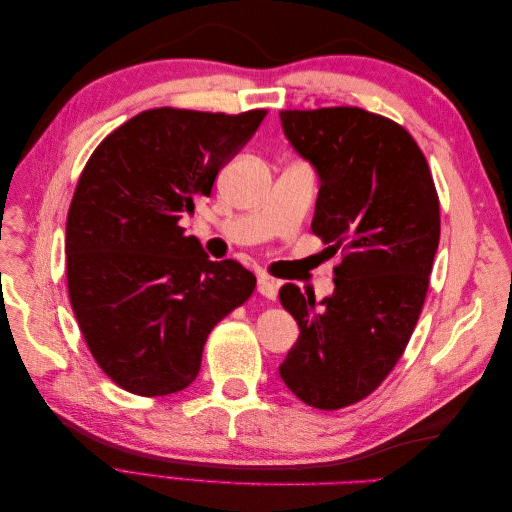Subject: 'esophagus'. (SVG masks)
<instances>
[{
	"label": "esophagus",
	"mask_w": 512,
	"mask_h": 512,
	"mask_svg": "<svg viewBox=\"0 0 512 512\" xmlns=\"http://www.w3.org/2000/svg\"><path fill=\"white\" fill-rule=\"evenodd\" d=\"M258 292H260L265 299L275 301V297H277V286H275V282L271 280V277L258 275Z\"/></svg>",
	"instance_id": "obj_1"
}]
</instances>
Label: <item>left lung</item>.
Wrapping results in <instances>:
<instances>
[{"label":"left lung","mask_w":512,"mask_h":512,"mask_svg":"<svg viewBox=\"0 0 512 512\" xmlns=\"http://www.w3.org/2000/svg\"><path fill=\"white\" fill-rule=\"evenodd\" d=\"M280 117L320 177L312 232L344 256L320 303L282 286L301 333L280 376L303 404L339 410L374 393L410 342L440 241V200L423 151L393 119L356 106Z\"/></svg>","instance_id":"8db88e82"}]
</instances>
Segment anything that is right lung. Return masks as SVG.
<instances>
[{
	"instance_id": "add662e5",
	"label": "right lung",
	"mask_w": 512,
	"mask_h": 512,
	"mask_svg": "<svg viewBox=\"0 0 512 512\" xmlns=\"http://www.w3.org/2000/svg\"><path fill=\"white\" fill-rule=\"evenodd\" d=\"M265 115L151 108L87 160L66 222L68 297L91 356L123 391L190 386L211 329L252 297L254 273L209 260L179 220Z\"/></svg>"
}]
</instances>
